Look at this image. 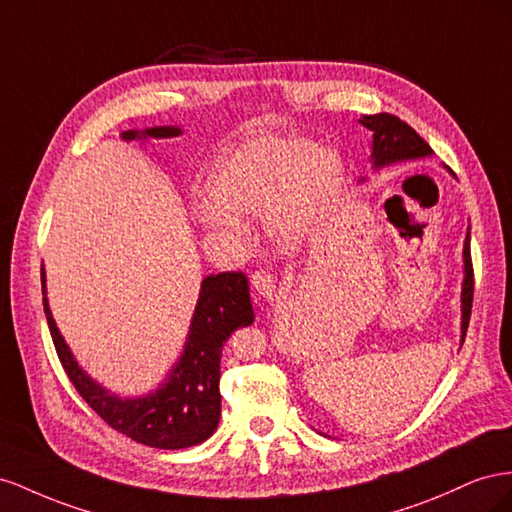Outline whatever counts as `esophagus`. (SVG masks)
<instances>
[{
    "label": "esophagus",
    "instance_id": "obj_1",
    "mask_svg": "<svg viewBox=\"0 0 512 512\" xmlns=\"http://www.w3.org/2000/svg\"><path fill=\"white\" fill-rule=\"evenodd\" d=\"M251 285L261 298L266 300L276 298V276L270 270H255L251 274Z\"/></svg>",
    "mask_w": 512,
    "mask_h": 512
}]
</instances>
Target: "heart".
Segmentation results:
<instances>
[{
  "mask_svg": "<svg viewBox=\"0 0 512 512\" xmlns=\"http://www.w3.org/2000/svg\"><path fill=\"white\" fill-rule=\"evenodd\" d=\"M343 180L341 156L304 137H257L227 150L210 175L212 199L195 201L203 227L240 238V218L266 216L279 240L309 229L324 201Z\"/></svg>",
  "mask_w": 512,
  "mask_h": 512,
  "instance_id": "1",
  "label": "heart"
}]
</instances>
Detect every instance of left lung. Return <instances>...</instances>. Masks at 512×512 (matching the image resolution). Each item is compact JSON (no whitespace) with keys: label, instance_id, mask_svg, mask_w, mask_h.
Instances as JSON below:
<instances>
[{"label":"left lung","instance_id":"1","mask_svg":"<svg viewBox=\"0 0 512 512\" xmlns=\"http://www.w3.org/2000/svg\"><path fill=\"white\" fill-rule=\"evenodd\" d=\"M362 126H367L373 133V165L384 167L390 163H399V160H412L433 154L429 143L422 139L416 130L403 122L397 115L390 113H377V115H364L360 120ZM463 261H465V279H463V317H461V332L465 339L467 324H470L472 315V300H474V268H472V253H470V231L465 236L463 248Z\"/></svg>","mask_w":512,"mask_h":512}]
</instances>
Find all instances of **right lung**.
Listing matches in <instances>:
<instances>
[{"label": "right lung", "mask_w": 512, "mask_h": 512, "mask_svg": "<svg viewBox=\"0 0 512 512\" xmlns=\"http://www.w3.org/2000/svg\"><path fill=\"white\" fill-rule=\"evenodd\" d=\"M178 135L180 128L158 126L148 128L145 133L126 130L122 137L130 141L137 137L167 139ZM45 294V270H42V296ZM42 302H45V315L57 358H60L68 379L85 403L111 429L143 446L165 450L197 446L214 433L218 418H221L218 382H221L223 345L233 330L253 324V304L248 298V281L242 272H221L203 279L182 358L175 362L167 382L141 399H120L92 382L72 358L60 330H57L47 296Z\"/></svg>", "instance_id": "obj_1"}]
</instances>
